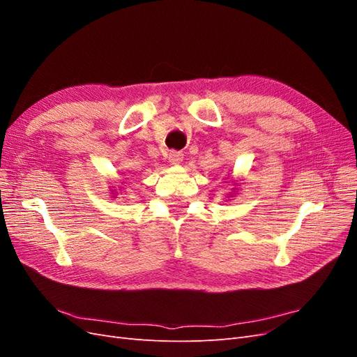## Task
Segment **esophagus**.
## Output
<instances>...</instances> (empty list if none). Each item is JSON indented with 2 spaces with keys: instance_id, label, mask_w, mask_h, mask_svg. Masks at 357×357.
Here are the masks:
<instances>
[{
  "instance_id": "34e87169",
  "label": "esophagus",
  "mask_w": 357,
  "mask_h": 357,
  "mask_svg": "<svg viewBox=\"0 0 357 357\" xmlns=\"http://www.w3.org/2000/svg\"><path fill=\"white\" fill-rule=\"evenodd\" d=\"M168 159H169L171 164H174V165H176V164H180V162L183 160V153L178 152V150H169Z\"/></svg>"
}]
</instances>
